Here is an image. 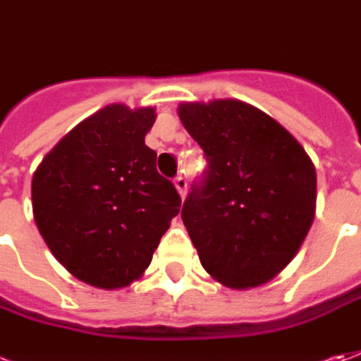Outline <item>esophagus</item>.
Instances as JSON below:
<instances>
[{
  "instance_id": "esophagus-1",
  "label": "esophagus",
  "mask_w": 361,
  "mask_h": 361,
  "mask_svg": "<svg viewBox=\"0 0 361 361\" xmlns=\"http://www.w3.org/2000/svg\"><path fill=\"white\" fill-rule=\"evenodd\" d=\"M175 186H176V190H178V195H180V197H185L186 188H188V180H186V176H183V175L176 176Z\"/></svg>"
}]
</instances>
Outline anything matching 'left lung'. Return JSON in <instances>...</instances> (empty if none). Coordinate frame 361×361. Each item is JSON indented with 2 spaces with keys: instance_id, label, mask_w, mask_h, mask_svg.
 I'll list each match as a JSON object with an SVG mask.
<instances>
[{
  "instance_id": "left-lung-1",
  "label": "left lung",
  "mask_w": 361,
  "mask_h": 361,
  "mask_svg": "<svg viewBox=\"0 0 361 361\" xmlns=\"http://www.w3.org/2000/svg\"><path fill=\"white\" fill-rule=\"evenodd\" d=\"M178 117L207 159L180 212L200 264L224 286H260L310 231V157L274 118L236 99L185 103Z\"/></svg>"
}]
</instances>
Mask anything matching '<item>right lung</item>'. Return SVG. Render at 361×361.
<instances>
[{
    "label": "right lung",
    "mask_w": 361,
    "mask_h": 361,
    "mask_svg": "<svg viewBox=\"0 0 361 361\" xmlns=\"http://www.w3.org/2000/svg\"><path fill=\"white\" fill-rule=\"evenodd\" d=\"M154 109L109 105L79 123L41 161L33 216L53 256L75 278L105 290L129 286L151 264L180 210L175 185L145 145Z\"/></svg>",
    "instance_id": "add662e5"
}]
</instances>
